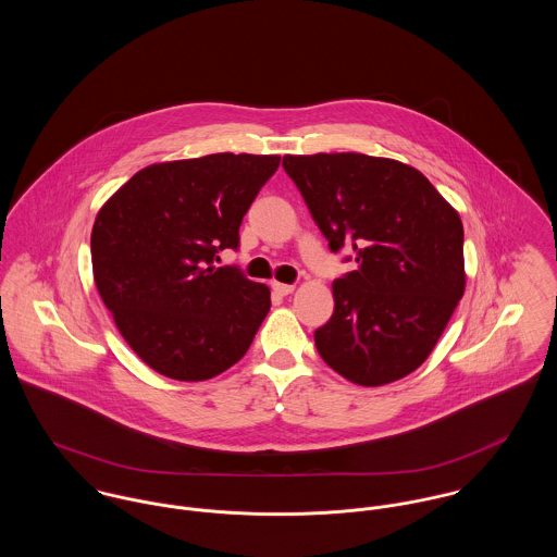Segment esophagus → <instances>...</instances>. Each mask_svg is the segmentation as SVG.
Segmentation results:
<instances>
[{
	"label": "esophagus",
	"mask_w": 557,
	"mask_h": 557,
	"mask_svg": "<svg viewBox=\"0 0 557 557\" xmlns=\"http://www.w3.org/2000/svg\"><path fill=\"white\" fill-rule=\"evenodd\" d=\"M272 289H274L278 296H289L296 287H294V285H287V283H278V281H274V283H272Z\"/></svg>",
	"instance_id": "esophagus-1"
}]
</instances>
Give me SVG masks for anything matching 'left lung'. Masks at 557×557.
Returning <instances> with one entry per match:
<instances>
[{"label":"left lung","instance_id":"1","mask_svg":"<svg viewBox=\"0 0 557 557\" xmlns=\"http://www.w3.org/2000/svg\"><path fill=\"white\" fill-rule=\"evenodd\" d=\"M332 252L356 270L332 283L319 356L358 386H384L433 351L466 292L463 225L413 166L356 152L283 157ZM347 261L351 257H345Z\"/></svg>","mask_w":557,"mask_h":557}]
</instances>
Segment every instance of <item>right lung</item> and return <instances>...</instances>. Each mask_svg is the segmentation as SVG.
Masks as SVG:
<instances>
[{
  "label": "right lung",
  "instance_id": "1",
  "mask_svg": "<svg viewBox=\"0 0 557 557\" xmlns=\"http://www.w3.org/2000/svg\"><path fill=\"white\" fill-rule=\"evenodd\" d=\"M278 157L210 154L150 164L98 212L91 268L120 334L157 373L203 382L234 367L270 311L236 265L239 225Z\"/></svg>",
  "mask_w": 557,
  "mask_h": 557
}]
</instances>
